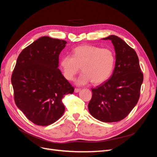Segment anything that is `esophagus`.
Masks as SVG:
<instances>
[{"instance_id": "obj_1", "label": "esophagus", "mask_w": 157, "mask_h": 157, "mask_svg": "<svg viewBox=\"0 0 157 157\" xmlns=\"http://www.w3.org/2000/svg\"><path fill=\"white\" fill-rule=\"evenodd\" d=\"M80 90H81L79 89V88H75V93H78V92H79L80 91Z\"/></svg>"}]
</instances>
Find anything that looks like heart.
<instances>
[{
    "label": "heart",
    "instance_id": "b5f03b06",
    "mask_svg": "<svg viewBox=\"0 0 157 157\" xmlns=\"http://www.w3.org/2000/svg\"><path fill=\"white\" fill-rule=\"evenodd\" d=\"M115 63V55L112 50L92 45L76 47L73 54L65 55L61 59V67L65 78L73 80L80 69L83 73L76 79L79 86L92 82L101 84L111 77Z\"/></svg>",
    "mask_w": 157,
    "mask_h": 157
}]
</instances>
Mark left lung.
Listing matches in <instances>:
<instances>
[{
	"label": "left lung",
	"mask_w": 157,
	"mask_h": 157,
	"mask_svg": "<svg viewBox=\"0 0 157 157\" xmlns=\"http://www.w3.org/2000/svg\"><path fill=\"white\" fill-rule=\"evenodd\" d=\"M103 39L111 40L114 45L115 67L110 78L92 89L88 110L100 121L118 122L127 117L138 101L144 75L136 51L124 40L115 35Z\"/></svg>",
	"instance_id": "left-lung-1"
}]
</instances>
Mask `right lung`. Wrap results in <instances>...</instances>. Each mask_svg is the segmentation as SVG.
<instances>
[{"label": "right lung", "instance_id": "1", "mask_svg": "<svg viewBox=\"0 0 157 157\" xmlns=\"http://www.w3.org/2000/svg\"><path fill=\"white\" fill-rule=\"evenodd\" d=\"M63 40L42 36L23 49L12 75L14 101L34 124L48 126L63 115L65 95L74 88L58 69Z\"/></svg>", "mask_w": 157, "mask_h": 157}]
</instances>
